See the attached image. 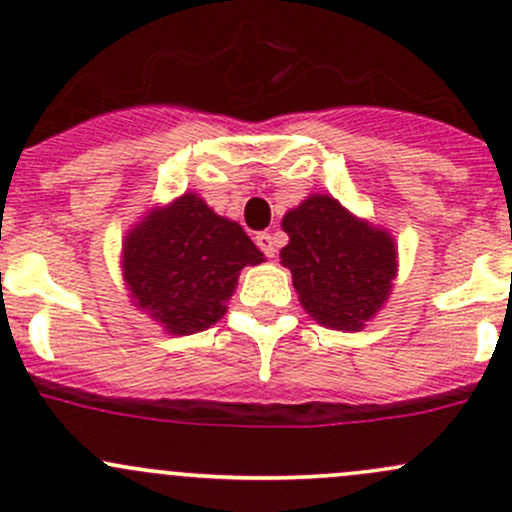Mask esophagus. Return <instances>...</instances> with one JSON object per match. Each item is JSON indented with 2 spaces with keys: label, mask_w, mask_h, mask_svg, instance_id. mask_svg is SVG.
Returning a JSON list of instances; mask_svg holds the SVG:
<instances>
[{
  "label": "esophagus",
  "mask_w": 512,
  "mask_h": 512,
  "mask_svg": "<svg viewBox=\"0 0 512 512\" xmlns=\"http://www.w3.org/2000/svg\"><path fill=\"white\" fill-rule=\"evenodd\" d=\"M255 243H257V247H260L262 252H265L267 257L277 255V240H274L272 233H257Z\"/></svg>",
  "instance_id": "obj_1"
}]
</instances>
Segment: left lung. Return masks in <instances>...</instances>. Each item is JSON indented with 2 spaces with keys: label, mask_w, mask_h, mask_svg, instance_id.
I'll use <instances>...</instances> for the list:
<instances>
[{
  "label": "left lung",
  "mask_w": 512,
  "mask_h": 512,
  "mask_svg": "<svg viewBox=\"0 0 512 512\" xmlns=\"http://www.w3.org/2000/svg\"><path fill=\"white\" fill-rule=\"evenodd\" d=\"M282 250L299 301L320 325L359 330L374 316L396 277L389 233L350 216L333 196H311L284 216Z\"/></svg>",
  "instance_id": "8db88e82"
}]
</instances>
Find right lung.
Listing matches in <instances>:
<instances>
[{
  "instance_id": "obj_1",
  "label": "right lung",
  "mask_w": 512,
  "mask_h": 512,
  "mask_svg": "<svg viewBox=\"0 0 512 512\" xmlns=\"http://www.w3.org/2000/svg\"><path fill=\"white\" fill-rule=\"evenodd\" d=\"M262 260L245 230L196 194L145 218L123 245L133 301L174 335L211 328L226 313L240 269Z\"/></svg>"
}]
</instances>
